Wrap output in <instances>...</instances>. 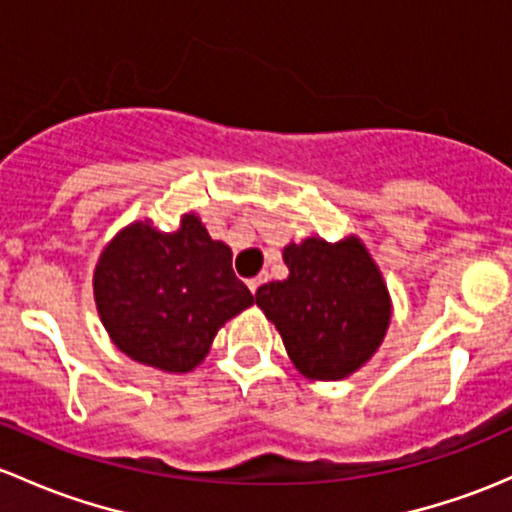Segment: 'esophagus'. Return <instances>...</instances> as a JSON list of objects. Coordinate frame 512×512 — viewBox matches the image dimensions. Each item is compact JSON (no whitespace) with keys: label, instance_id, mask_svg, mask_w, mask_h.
<instances>
[{"label":"esophagus","instance_id":"esophagus-1","mask_svg":"<svg viewBox=\"0 0 512 512\" xmlns=\"http://www.w3.org/2000/svg\"><path fill=\"white\" fill-rule=\"evenodd\" d=\"M265 282H267V274H260V277L250 279V282H247V287H250L252 294H257V289H260Z\"/></svg>","mask_w":512,"mask_h":512}]
</instances>
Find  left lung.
I'll list each match as a JSON object with an SVG mask.
<instances>
[{"instance_id": "obj_1", "label": "left lung", "mask_w": 512, "mask_h": 512, "mask_svg": "<svg viewBox=\"0 0 512 512\" xmlns=\"http://www.w3.org/2000/svg\"><path fill=\"white\" fill-rule=\"evenodd\" d=\"M289 277L262 284L255 301L282 333L304 375L341 380L370 358L390 324L383 274L358 238H309L284 247Z\"/></svg>"}]
</instances>
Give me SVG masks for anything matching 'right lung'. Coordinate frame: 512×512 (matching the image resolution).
Instances as JSON below:
<instances>
[{"mask_svg": "<svg viewBox=\"0 0 512 512\" xmlns=\"http://www.w3.org/2000/svg\"><path fill=\"white\" fill-rule=\"evenodd\" d=\"M93 287L115 346L166 373L196 368L218 328L255 304L235 277L230 247L191 213L174 233L152 220L122 230L100 255Z\"/></svg>", "mask_w": 512, "mask_h": 512, "instance_id": "add662e5", "label": "right lung"}]
</instances>
